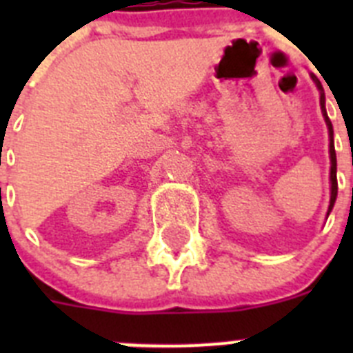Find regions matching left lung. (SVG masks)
Returning <instances> with one entry per match:
<instances>
[{"label": "left lung", "mask_w": 353, "mask_h": 353, "mask_svg": "<svg viewBox=\"0 0 353 353\" xmlns=\"http://www.w3.org/2000/svg\"><path fill=\"white\" fill-rule=\"evenodd\" d=\"M311 79L313 83L316 84L318 92H320V105H322V114L325 118V123H327V129H329V154H330V201H329V210H327V215L332 212L336 203V196H338V179H336V150H334V130H332V123H330L329 117H327V111H325V93H323V86L322 83L318 81V77L314 74H311ZM352 196H353V187H352Z\"/></svg>", "instance_id": "8db88e82"}]
</instances>
